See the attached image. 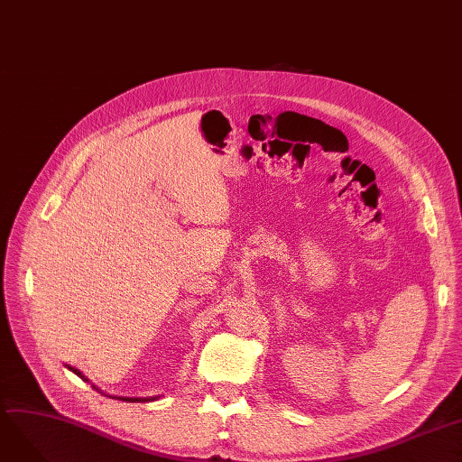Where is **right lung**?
<instances>
[{"label":"right lung","mask_w":462,"mask_h":462,"mask_svg":"<svg viewBox=\"0 0 462 462\" xmlns=\"http://www.w3.org/2000/svg\"><path fill=\"white\" fill-rule=\"evenodd\" d=\"M69 370H71V372H75V374H77V376H80V378H84V376H82V374H80V372H79V370H77V368H73V366H69ZM120 401H125V402H146V401H153V399H129V397H127V399H124V397H120Z\"/></svg>","instance_id":"right-lung-1"}]
</instances>
